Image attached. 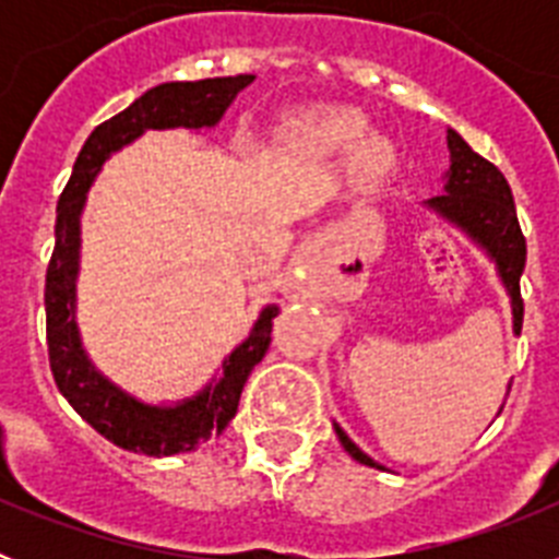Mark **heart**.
I'll return each instance as SVG.
<instances>
[{
  "label": "heart",
  "instance_id": "obj_1",
  "mask_svg": "<svg viewBox=\"0 0 559 559\" xmlns=\"http://www.w3.org/2000/svg\"><path fill=\"white\" fill-rule=\"evenodd\" d=\"M308 131L310 140L322 151H344V147L355 145L367 133V120L358 111H353V108L330 106L313 114ZM389 165H392V147L383 140H378V136L364 140L358 151H355V173H358L360 179H378V176L389 170Z\"/></svg>",
  "mask_w": 559,
  "mask_h": 559
}]
</instances>
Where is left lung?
Here are the masks:
<instances>
[{
	"mask_svg": "<svg viewBox=\"0 0 559 559\" xmlns=\"http://www.w3.org/2000/svg\"><path fill=\"white\" fill-rule=\"evenodd\" d=\"M448 151H451V170H448V185L442 195L431 199L433 210L467 231L487 254L496 260L501 283L507 285V294L512 299V319H515V333H521L523 324V299H521V274L526 265V237L518 224L515 201L512 190L492 162L478 156L456 131L448 128ZM341 445L353 459H358L367 467L383 471L374 459L355 445L347 433L335 426Z\"/></svg>",
	"mask_w": 559,
	"mask_h": 559,
	"instance_id": "8db88e82",
	"label": "left lung"
}]
</instances>
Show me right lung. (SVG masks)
<instances>
[{
  "mask_svg": "<svg viewBox=\"0 0 559 559\" xmlns=\"http://www.w3.org/2000/svg\"><path fill=\"white\" fill-rule=\"evenodd\" d=\"M254 75L176 81L147 88L126 111L100 122L78 153L67 187L58 199L56 249L47 265L44 308H47L49 369L69 406L75 408L100 437L147 456H173L204 445L224 431L235 417L240 392L251 369L263 360L271 344V322L276 305L260 313L249 338L224 360V378L179 406H147L103 378L81 347L75 324V280L81 254V210L86 192L114 151L133 142L147 128H212L224 117L237 92H243Z\"/></svg>",
  "mask_w": 559,
  "mask_h": 559,
  "instance_id": "right-lung-1",
  "label": "right lung"
}]
</instances>
